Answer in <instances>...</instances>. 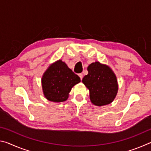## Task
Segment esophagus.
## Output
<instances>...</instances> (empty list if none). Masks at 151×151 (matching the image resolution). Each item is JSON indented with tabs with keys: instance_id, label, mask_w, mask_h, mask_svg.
Instances as JSON below:
<instances>
[{
	"instance_id": "obj_1",
	"label": "esophagus",
	"mask_w": 151,
	"mask_h": 151,
	"mask_svg": "<svg viewBox=\"0 0 151 151\" xmlns=\"http://www.w3.org/2000/svg\"><path fill=\"white\" fill-rule=\"evenodd\" d=\"M78 76H79V77H80L81 80H82V79H83V74H82V73H81V74H78Z\"/></svg>"
}]
</instances>
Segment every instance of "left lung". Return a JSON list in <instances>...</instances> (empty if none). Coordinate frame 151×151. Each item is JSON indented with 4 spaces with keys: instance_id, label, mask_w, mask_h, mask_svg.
I'll use <instances>...</instances> for the list:
<instances>
[{
    "instance_id": "obj_1",
    "label": "left lung",
    "mask_w": 151,
    "mask_h": 151,
    "mask_svg": "<svg viewBox=\"0 0 151 151\" xmlns=\"http://www.w3.org/2000/svg\"><path fill=\"white\" fill-rule=\"evenodd\" d=\"M88 75L83 78V83L90 91V99L96 106H103L112 103L118 91L115 75L109 66L99 62L91 63L88 66Z\"/></svg>"
}]
</instances>
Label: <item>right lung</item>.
<instances>
[{"label": "right lung", "instance_id": "add662e5", "mask_svg": "<svg viewBox=\"0 0 151 151\" xmlns=\"http://www.w3.org/2000/svg\"><path fill=\"white\" fill-rule=\"evenodd\" d=\"M80 82L79 76L59 60L49 66L42 76L43 93L50 101H65L71 88Z\"/></svg>", "mask_w": 151, "mask_h": 151}]
</instances>
